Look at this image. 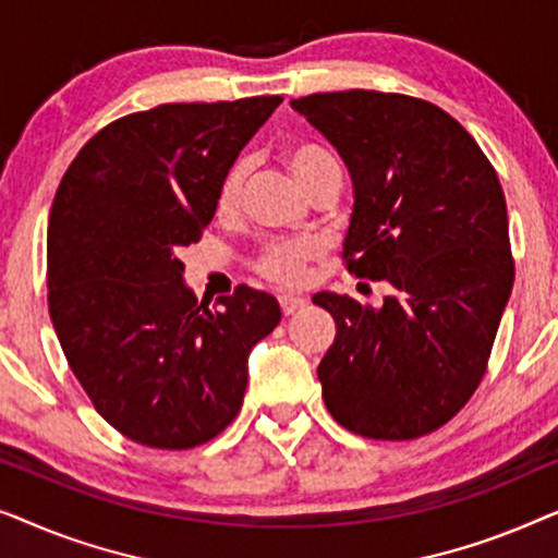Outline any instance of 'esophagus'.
<instances>
[{
    "label": "esophagus",
    "mask_w": 558,
    "mask_h": 558,
    "mask_svg": "<svg viewBox=\"0 0 558 558\" xmlns=\"http://www.w3.org/2000/svg\"><path fill=\"white\" fill-rule=\"evenodd\" d=\"M304 304H307V300H304V296H296V294H281L279 296V307H281V312H284L287 317L294 315V312H300Z\"/></svg>",
    "instance_id": "obj_1"
}]
</instances>
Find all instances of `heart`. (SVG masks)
<instances>
[{"instance_id": "1", "label": "heart", "mask_w": 558, "mask_h": 558, "mask_svg": "<svg viewBox=\"0 0 558 558\" xmlns=\"http://www.w3.org/2000/svg\"><path fill=\"white\" fill-rule=\"evenodd\" d=\"M284 162L304 190H310L325 172L338 167L327 151L312 147V144H296V147L284 149ZM246 172V159H235L220 178L216 203H213L220 218L233 216L235 208H239ZM319 256H323V241L312 239V235H304V239H271L258 248L251 266H254L258 277L271 281V284L300 287L310 277V264L317 262Z\"/></svg>"}]
</instances>
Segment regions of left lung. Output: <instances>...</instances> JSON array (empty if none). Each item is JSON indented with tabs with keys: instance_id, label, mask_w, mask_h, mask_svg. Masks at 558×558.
I'll return each mask as SVG.
<instances>
[{
	"instance_id": "left-lung-1",
	"label": "left lung",
	"mask_w": 558,
	"mask_h": 558,
	"mask_svg": "<svg viewBox=\"0 0 558 558\" xmlns=\"http://www.w3.org/2000/svg\"><path fill=\"white\" fill-rule=\"evenodd\" d=\"M292 109L353 178L348 271L393 289L380 307L312 296L338 327L317 368L325 407L368 439L437 432L483 380L513 289L498 174L460 121L424 98L353 88Z\"/></svg>"
}]
</instances>
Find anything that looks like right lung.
<instances>
[{"label": "right lung", "instance_id": "right-lung-1", "mask_svg": "<svg viewBox=\"0 0 558 558\" xmlns=\"http://www.w3.org/2000/svg\"><path fill=\"white\" fill-rule=\"evenodd\" d=\"M281 96L162 104L104 126L60 180L48 223V307L94 409L136 445L193 449L239 416L248 353L279 325L246 284L197 302L180 251Z\"/></svg>", "mask_w": 558, "mask_h": 558}]
</instances>
